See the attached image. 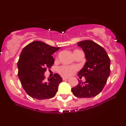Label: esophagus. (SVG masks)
<instances>
[{
  "label": "esophagus",
  "mask_w": 126,
  "mask_h": 126,
  "mask_svg": "<svg viewBox=\"0 0 126 126\" xmlns=\"http://www.w3.org/2000/svg\"><path fill=\"white\" fill-rule=\"evenodd\" d=\"M69 78H67V77H62V79L63 80H66V79H68Z\"/></svg>",
  "instance_id": "34e87169"
}]
</instances>
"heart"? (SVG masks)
<instances>
[{"mask_svg": "<svg viewBox=\"0 0 126 126\" xmlns=\"http://www.w3.org/2000/svg\"><path fill=\"white\" fill-rule=\"evenodd\" d=\"M78 51L75 50L74 51ZM77 70V68L76 67L73 66H67V65H62L58 69V71L59 73L62 76H69L73 74Z\"/></svg>", "mask_w": 126, "mask_h": 126, "instance_id": "1", "label": "heart"}]
</instances>
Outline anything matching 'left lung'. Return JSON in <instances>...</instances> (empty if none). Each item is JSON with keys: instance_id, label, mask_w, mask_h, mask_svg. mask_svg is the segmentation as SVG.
<instances>
[{"instance_id": "8db88e82", "label": "left lung", "mask_w": 126, "mask_h": 126, "mask_svg": "<svg viewBox=\"0 0 126 126\" xmlns=\"http://www.w3.org/2000/svg\"><path fill=\"white\" fill-rule=\"evenodd\" d=\"M84 52L86 60L78 76L85 78L84 82L71 89L73 94L79 98H92L102 91L110 75V60L103 47L92 40L77 43Z\"/></svg>"}]
</instances>
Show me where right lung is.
I'll return each mask as SVG.
<instances>
[{"mask_svg":"<svg viewBox=\"0 0 126 126\" xmlns=\"http://www.w3.org/2000/svg\"><path fill=\"white\" fill-rule=\"evenodd\" d=\"M60 49L40 41H34L25 47L17 62L18 77L29 96L38 100L49 99L56 94L62 81L60 75L45 81L44 73L54 63L52 55Z\"/></svg>","mask_w":126,"mask_h":126,"instance_id":"1","label":"right lung"}]
</instances>
